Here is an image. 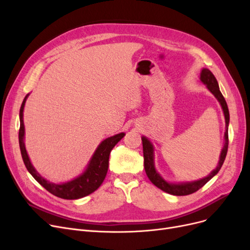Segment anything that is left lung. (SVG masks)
<instances>
[{
    "mask_svg": "<svg viewBox=\"0 0 250 250\" xmlns=\"http://www.w3.org/2000/svg\"><path fill=\"white\" fill-rule=\"evenodd\" d=\"M201 81L207 86V88L211 91V93L217 98V100L220 102L223 112H224L225 116V123H226V132H225V143H224V147L222 149L221 155H220V160L218 163V166L215 170L209 173L207 177L202 178L200 180H195L191 182H181V183H170L167 182L160 176V174L156 171V168L154 165V147L152 145V143L146 138V137H142V142H143V153H144V167H145V171L148 176V178L151 180L154 186H156L161 190L173 194V195H188L190 193L195 192L196 190H199L202 188L206 183L212 179L221 169L223 163L225 161L227 151H228V144H229V139H228V125H229V120H230V115H229V110L226 100L224 96L222 95L217 79L213 75V73L209 71L208 69H203L201 72Z\"/></svg>",
    "mask_w": 250,
    "mask_h": 250,
    "instance_id": "1",
    "label": "left lung"
}]
</instances>
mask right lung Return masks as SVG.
Masks as SVG:
<instances>
[{"mask_svg":"<svg viewBox=\"0 0 250 250\" xmlns=\"http://www.w3.org/2000/svg\"><path fill=\"white\" fill-rule=\"evenodd\" d=\"M29 94L25 96L21 108H20V129H19V146L22 155L23 162L27 168L28 172L34 177V179L42 185L47 191L52 193L58 198L64 199V200H78L84 198V196L95 191L101 185L106 176L107 170H108V160H109V154L113 147L120 142L124 137L125 133L117 134L115 136L109 137L101 142L100 145L97 147L96 151L94 152L93 156L86 168L85 171L77 178L64 182V183H52L44 179L41 174H39L34 167L32 166L30 159L28 157L27 152L25 149L24 144V134H25V127L23 122V110L25 106V102Z\"/></svg>","mask_w":250,"mask_h":250,"instance_id":"add662e5","label":"right lung"}]
</instances>
